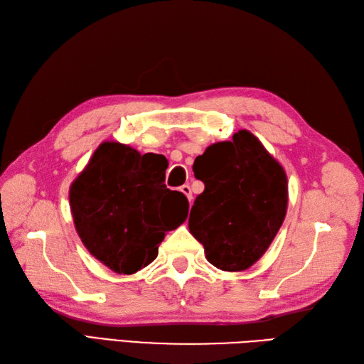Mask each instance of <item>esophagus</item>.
I'll return each mask as SVG.
<instances>
[{"label": "esophagus", "mask_w": 364, "mask_h": 364, "mask_svg": "<svg viewBox=\"0 0 364 364\" xmlns=\"http://www.w3.org/2000/svg\"><path fill=\"white\" fill-rule=\"evenodd\" d=\"M180 191L186 195V197H188L189 201H192L193 197H192V191H191V186H189V184H183L181 188H180Z\"/></svg>", "instance_id": "esophagus-1"}]
</instances>
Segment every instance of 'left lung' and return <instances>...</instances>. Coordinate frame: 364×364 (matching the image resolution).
<instances>
[{"instance_id":"left-lung-1","label":"left lung","mask_w":364,"mask_h":364,"mask_svg":"<svg viewBox=\"0 0 364 364\" xmlns=\"http://www.w3.org/2000/svg\"><path fill=\"white\" fill-rule=\"evenodd\" d=\"M192 169L204 191L191 209V234L203 245L208 262L221 271L249 269L284 221V169L249 130L209 146Z\"/></svg>"}]
</instances>
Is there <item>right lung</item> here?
Segmentation results:
<instances>
[{
	"label": "right lung",
	"mask_w": 364,
	"mask_h": 364,
	"mask_svg": "<svg viewBox=\"0 0 364 364\" xmlns=\"http://www.w3.org/2000/svg\"><path fill=\"white\" fill-rule=\"evenodd\" d=\"M166 161L163 155L105 141L70 184V210L82 245L115 274L151 264L166 232L188 218V198L164 184Z\"/></svg>",
	"instance_id": "obj_1"
}]
</instances>
